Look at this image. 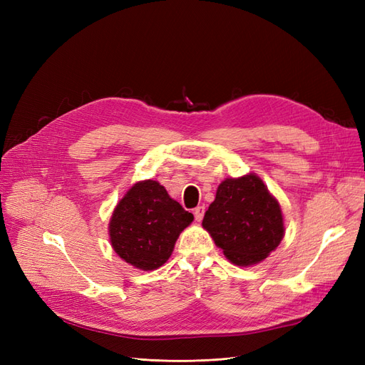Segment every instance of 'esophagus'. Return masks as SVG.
I'll return each mask as SVG.
<instances>
[{
    "label": "esophagus",
    "mask_w": 365,
    "mask_h": 365,
    "mask_svg": "<svg viewBox=\"0 0 365 365\" xmlns=\"http://www.w3.org/2000/svg\"><path fill=\"white\" fill-rule=\"evenodd\" d=\"M204 213H205V207L204 205H200V207H196L193 210V215H195V219L197 220V222H201L202 217H204Z\"/></svg>",
    "instance_id": "1"
}]
</instances>
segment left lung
<instances>
[{
	"label": "left lung",
	"instance_id": "8db88e82",
	"mask_svg": "<svg viewBox=\"0 0 365 365\" xmlns=\"http://www.w3.org/2000/svg\"><path fill=\"white\" fill-rule=\"evenodd\" d=\"M202 227L237 267L263 262L284 236L282 207L256 173L220 182Z\"/></svg>",
	"mask_w": 365,
	"mask_h": 365
}]
</instances>
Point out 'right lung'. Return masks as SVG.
Listing matches in <instances>:
<instances>
[{
  "label": "right lung",
  "instance_id": "add662e5",
  "mask_svg": "<svg viewBox=\"0 0 365 365\" xmlns=\"http://www.w3.org/2000/svg\"><path fill=\"white\" fill-rule=\"evenodd\" d=\"M193 215L153 180L138 181L121 197L109 219L108 235L120 259L141 271H153L169 260L175 242Z\"/></svg>",
  "mask_w": 365,
  "mask_h": 365
}]
</instances>
